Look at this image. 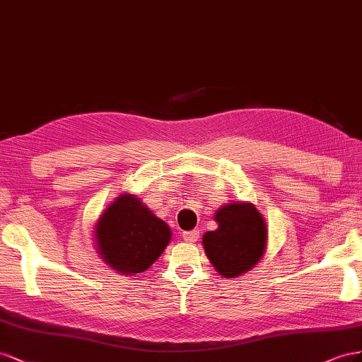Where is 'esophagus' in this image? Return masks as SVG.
<instances>
[{
  "label": "esophagus",
  "mask_w": 362,
  "mask_h": 362,
  "mask_svg": "<svg viewBox=\"0 0 362 362\" xmlns=\"http://www.w3.org/2000/svg\"><path fill=\"white\" fill-rule=\"evenodd\" d=\"M182 236H183V241H185V243L192 244V243H195V241H199L200 233H199V230H188V232H183Z\"/></svg>",
  "instance_id": "obj_1"
}]
</instances>
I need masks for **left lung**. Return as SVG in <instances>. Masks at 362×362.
Returning a JSON list of instances; mask_svg holds the SVG:
<instances>
[{"label": "left lung", "mask_w": 362, "mask_h": 362, "mask_svg": "<svg viewBox=\"0 0 362 362\" xmlns=\"http://www.w3.org/2000/svg\"><path fill=\"white\" fill-rule=\"evenodd\" d=\"M218 224L206 232L202 244L209 262L223 277H238L262 259L268 243V227L252 203L232 202L215 212Z\"/></svg>", "instance_id": "1"}]
</instances>
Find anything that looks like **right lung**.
I'll list each match as a JSON object with an SVG mask.
<instances>
[{
	"label": "right lung",
	"instance_id": "add662e5",
	"mask_svg": "<svg viewBox=\"0 0 362 362\" xmlns=\"http://www.w3.org/2000/svg\"><path fill=\"white\" fill-rule=\"evenodd\" d=\"M94 241L103 262L124 276H132L156 262L171 241V229L139 197L126 192L98 216Z\"/></svg>",
	"mask_w": 362,
	"mask_h": 362
}]
</instances>
